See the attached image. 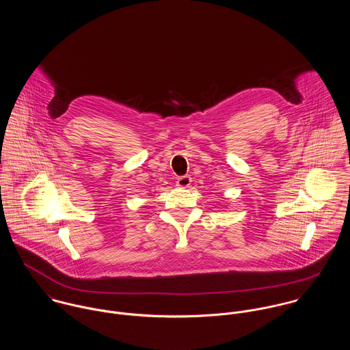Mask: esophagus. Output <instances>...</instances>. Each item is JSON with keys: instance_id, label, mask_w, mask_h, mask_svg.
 Listing matches in <instances>:
<instances>
[{"instance_id": "esophagus-1", "label": "esophagus", "mask_w": 350, "mask_h": 350, "mask_svg": "<svg viewBox=\"0 0 350 350\" xmlns=\"http://www.w3.org/2000/svg\"><path fill=\"white\" fill-rule=\"evenodd\" d=\"M191 183H192V177L189 176V174H187V176H181V177H178L177 178V187L178 188H188L189 185H191Z\"/></svg>"}]
</instances>
